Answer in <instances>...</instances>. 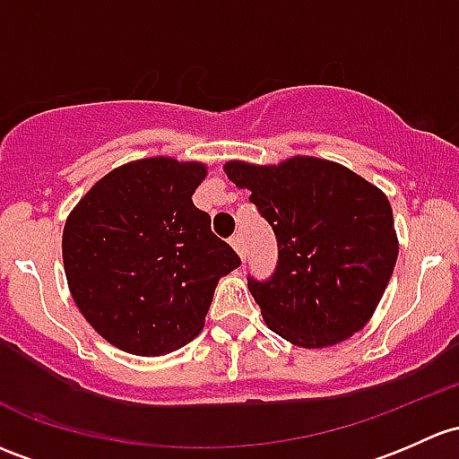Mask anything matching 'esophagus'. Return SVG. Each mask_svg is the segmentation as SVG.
Listing matches in <instances>:
<instances>
[{
	"instance_id": "esophagus-1",
	"label": "esophagus",
	"mask_w": 459,
	"mask_h": 459,
	"mask_svg": "<svg viewBox=\"0 0 459 459\" xmlns=\"http://www.w3.org/2000/svg\"><path fill=\"white\" fill-rule=\"evenodd\" d=\"M229 242H230V246H233V250H235V253H238L239 257L244 259L246 250H244V242H242V238H239V235H233V238H230Z\"/></svg>"
}]
</instances>
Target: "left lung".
I'll return each instance as SVG.
<instances>
[{
  "label": "left lung",
  "mask_w": 459,
  "mask_h": 459,
  "mask_svg": "<svg viewBox=\"0 0 459 459\" xmlns=\"http://www.w3.org/2000/svg\"><path fill=\"white\" fill-rule=\"evenodd\" d=\"M226 176L277 235L273 277L248 290L274 334L318 350L363 330L398 259L387 195L359 173L312 156L279 165L229 160Z\"/></svg>",
  "instance_id": "obj_1"
}]
</instances>
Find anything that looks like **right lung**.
Here are the masks:
<instances>
[{"mask_svg":"<svg viewBox=\"0 0 459 459\" xmlns=\"http://www.w3.org/2000/svg\"><path fill=\"white\" fill-rule=\"evenodd\" d=\"M204 178L202 162L143 158L100 178L67 215V288L85 321L118 350H180L204 327L217 281L242 264L193 204Z\"/></svg>","mask_w":459,"mask_h":459,"instance_id":"right-lung-1","label":"right lung"}]
</instances>
